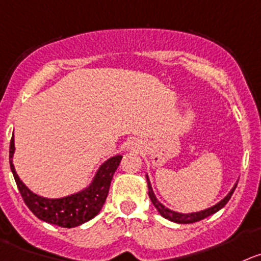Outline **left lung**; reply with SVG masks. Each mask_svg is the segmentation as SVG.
<instances>
[{
  "label": "left lung",
  "instance_id": "1",
  "mask_svg": "<svg viewBox=\"0 0 261 261\" xmlns=\"http://www.w3.org/2000/svg\"><path fill=\"white\" fill-rule=\"evenodd\" d=\"M147 182H148V194H149L150 201H152V203L154 204V207L157 208L158 213H160L161 215L164 216L165 219H169V220L174 221V223H179V224L196 223V221H199V220H202V219H204V218H207V216L213 215V214L218 213V211L220 210V208H223L224 206H225V204L228 203V201H229L230 197H232L233 192H234L236 187H237V182H236L234 187H233V188H232V191H230L229 193L226 194V196L224 197V198L221 199L220 202H218V203H216L215 206H213V207L206 208V210L198 211V213L180 214V213H176V211H172V210H170V208H167L166 206H164V204L161 203V202L158 201L157 198H155L154 193H153L152 186H150V181H149V177H148V175H147Z\"/></svg>",
  "mask_w": 261,
  "mask_h": 261
}]
</instances>
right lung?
Listing matches in <instances>:
<instances>
[{
    "label": "right lung",
    "mask_w": 261,
    "mask_h": 261,
    "mask_svg": "<svg viewBox=\"0 0 261 261\" xmlns=\"http://www.w3.org/2000/svg\"><path fill=\"white\" fill-rule=\"evenodd\" d=\"M15 152L14 134L10 142V167L13 171L19 192L29 210L38 219L63 228H74L91 220L99 214L108 197L112 177L118 167L122 155H114L107 160L95 174L91 184L79 193L63 198H45L37 196L25 187L15 171L13 155Z\"/></svg>",
    "instance_id": "obj_1"
}]
</instances>
